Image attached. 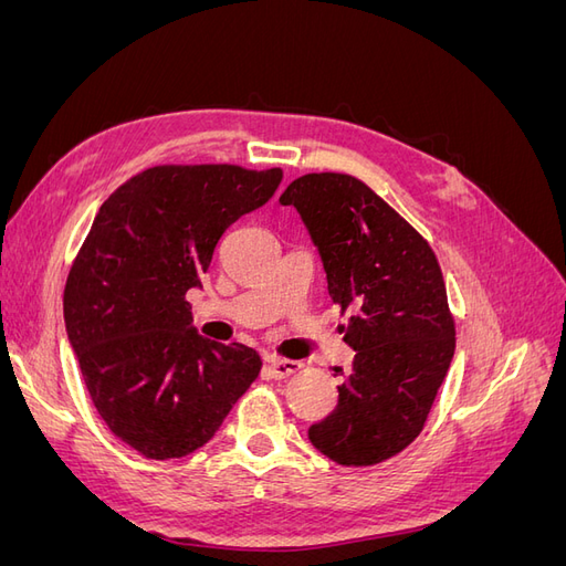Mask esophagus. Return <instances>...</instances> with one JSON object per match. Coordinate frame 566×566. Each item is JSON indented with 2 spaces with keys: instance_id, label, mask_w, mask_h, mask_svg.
<instances>
[{
  "instance_id": "obj_1",
  "label": "esophagus",
  "mask_w": 566,
  "mask_h": 566,
  "mask_svg": "<svg viewBox=\"0 0 566 566\" xmlns=\"http://www.w3.org/2000/svg\"><path fill=\"white\" fill-rule=\"evenodd\" d=\"M266 370L273 380H285V378H290V375H297L302 370V364L300 361H283V358H271Z\"/></svg>"
}]
</instances>
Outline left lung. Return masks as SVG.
Here are the masks:
<instances>
[{
    "label": "left lung",
    "mask_w": 566,
    "mask_h": 566,
    "mask_svg": "<svg viewBox=\"0 0 566 566\" xmlns=\"http://www.w3.org/2000/svg\"><path fill=\"white\" fill-rule=\"evenodd\" d=\"M321 252L354 364L337 408L310 441L337 465L368 468L413 443L455 349V318L437 254L373 188L352 175H304L285 188Z\"/></svg>",
    "instance_id": "left-lung-1"
}]
</instances>
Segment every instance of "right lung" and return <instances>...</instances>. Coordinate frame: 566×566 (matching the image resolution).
<instances>
[{
  "instance_id": "1",
  "label": "right lung",
  "mask_w": 566,
  "mask_h": 566,
  "mask_svg": "<svg viewBox=\"0 0 566 566\" xmlns=\"http://www.w3.org/2000/svg\"><path fill=\"white\" fill-rule=\"evenodd\" d=\"M281 179V167H148L101 205L75 254L63 314L82 380L108 430L148 460L198 451L260 375L254 349L191 328L186 293Z\"/></svg>"
}]
</instances>
